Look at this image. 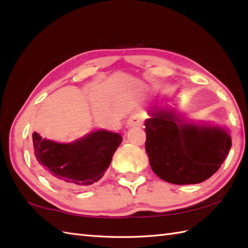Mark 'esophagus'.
I'll return each mask as SVG.
<instances>
[{
  "label": "esophagus",
  "instance_id": "esophagus-1",
  "mask_svg": "<svg viewBox=\"0 0 248 248\" xmlns=\"http://www.w3.org/2000/svg\"><path fill=\"white\" fill-rule=\"evenodd\" d=\"M144 123V116L140 113H134L131 117L128 119V125L129 127H134V125H141Z\"/></svg>",
  "mask_w": 248,
  "mask_h": 248
}]
</instances>
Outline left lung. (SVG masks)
Listing matches in <instances>:
<instances>
[{
    "instance_id": "left-lung-1",
    "label": "left lung",
    "mask_w": 248,
    "mask_h": 248,
    "mask_svg": "<svg viewBox=\"0 0 248 248\" xmlns=\"http://www.w3.org/2000/svg\"><path fill=\"white\" fill-rule=\"evenodd\" d=\"M146 120V152L156 176L173 184H196L218 170L231 147L224 129L183 123L171 109L152 108Z\"/></svg>"
}]
</instances>
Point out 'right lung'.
<instances>
[{"label": "right lung", "mask_w": 248, "mask_h": 248, "mask_svg": "<svg viewBox=\"0 0 248 248\" xmlns=\"http://www.w3.org/2000/svg\"><path fill=\"white\" fill-rule=\"evenodd\" d=\"M123 141L118 133L96 131L72 144H59L34 132V155L49 179L64 186L87 187L108 170Z\"/></svg>", "instance_id": "1"}]
</instances>
